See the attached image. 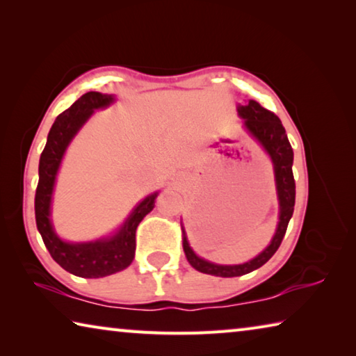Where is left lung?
Masks as SVG:
<instances>
[{
  "mask_svg": "<svg viewBox=\"0 0 356 356\" xmlns=\"http://www.w3.org/2000/svg\"><path fill=\"white\" fill-rule=\"evenodd\" d=\"M237 111L245 119V127L250 130V134L262 144L264 149L272 156L276 177V190H278L280 200V222L272 243L257 257L252 259V261L240 265H216L197 257L190 248L184 232V251L186 261L190 262L191 267L201 273L221 276V278L242 276L262 267L278 251L282 238L286 236L287 225L292 218L295 206V179L292 172L293 150L291 143L287 140V134L284 127H282L280 118L275 113L268 111L267 108H264L261 104H257L256 100H248L246 105H240Z\"/></svg>",
  "mask_w": 356,
  "mask_h": 356,
  "instance_id": "obj_1",
  "label": "left lung"
}]
</instances>
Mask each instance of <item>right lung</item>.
I'll list each match as a JSON object with an SVG mask.
<instances>
[{
	"mask_svg": "<svg viewBox=\"0 0 356 356\" xmlns=\"http://www.w3.org/2000/svg\"><path fill=\"white\" fill-rule=\"evenodd\" d=\"M113 102L111 95L86 92L69 110L59 114L51 125L47 144L39 161V184L35 188V225L51 257L64 270L81 278H104L127 268L135 257L136 227L154 209L156 193L140 202L120 231L111 238L89 243H67L59 238L50 222V202L58 168L69 143L94 110L105 108Z\"/></svg>",
	"mask_w": 356,
	"mask_h": 356,
	"instance_id": "right-lung-1",
	"label": "right lung"
}]
</instances>
